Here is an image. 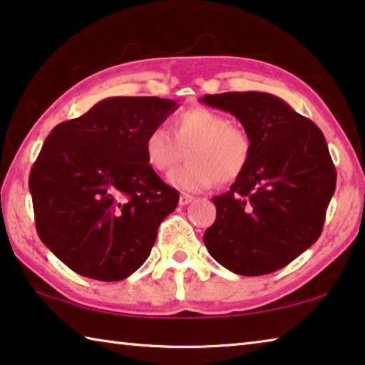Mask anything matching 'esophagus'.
<instances>
[{"mask_svg": "<svg viewBox=\"0 0 365 365\" xmlns=\"http://www.w3.org/2000/svg\"><path fill=\"white\" fill-rule=\"evenodd\" d=\"M195 197L191 196V195H180V197H178V202H180V206H187V205H190L191 201H193Z\"/></svg>", "mask_w": 365, "mask_h": 365, "instance_id": "34e87169", "label": "esophagus"}]
</instances>
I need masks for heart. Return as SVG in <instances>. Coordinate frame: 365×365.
I'll return each instance as SVG.
<instances>
[{
  "instance_id": "obj_1",
  "label": "heart",
  "mask_w": 365,
  "mask_h": 365,
  "mask_svg": "<svg viewBox=\"0 0 365 365\" xmlns=\"http://www.w3.org/2000/svg\"><path fill=\"white\" fill-rule=\"evenodd\" d=\"M172 135L154 127L143 140L146 164L154 172H168L187 151L188 163L172 170L168 180L183 191H202L215 182L230 183L248 168L252 141L225 114L209 108H191L170 122Z\"/></svg>"
}]
</instances>
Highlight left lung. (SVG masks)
I'll return each instance as SVG.
<instances>
[{
    "label": "left lung",
    "mask_w": 365,
    "mask_h": 365,
    "mask_svg": "<svg viewBox=\"0 0 365 365\" xmlns=\"http://www.w3.org/2000/svg\"><path fill=\"white\" fill-rule=\"evenodd\" d=\"M201 101L233 114L252 141L248 168L227 193L212 197L217 215L205 232L206 248L238 275L272 274L322 233L336 187L324 133L262 91L205 95Z\"/></svg>",
    "instance_id": "1"
}]
</instances>
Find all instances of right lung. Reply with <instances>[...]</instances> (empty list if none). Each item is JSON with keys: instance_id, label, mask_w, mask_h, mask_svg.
<instances>
[{"instance_id": "add662e5", "label": "right lung", "mask_w": 365, "mask_h": 365, "mask_svg": "<svg viewBox=\"0 0 365 365\" xmlns=\"http://www.w3.org/2000/svg\"><path fill=\"white\" fill-rule=\"evenodd\" d=\"M178 108L114 96L48 135L29 177L43 245L78 275L119 282L150 256L178 191L146 164L143 140Z\"/></svg>"}]
</instances>
